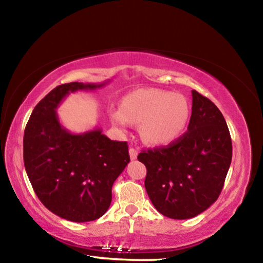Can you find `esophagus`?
Returning <instances> with one entry per match:
<instances>
[{"instance_id":"1","label":"esophagus","mask_w":263,"mask_h":263,"mask_svg":"<svg viewBox=\"0 0 263 263\" xmlns=\"http://www.w3.org/2000/svg\"><path fill=\"white\" fill-rule=\"evenodd\" d=\"M128 153H130L131 160H136V159H137V157H138V151H137V149L131 147L130 149H128Z\"/></svg>"}]
</instances>
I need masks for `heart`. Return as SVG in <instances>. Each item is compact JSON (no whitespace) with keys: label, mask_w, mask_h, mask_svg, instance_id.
I'll return each instance as SVG.
<instances>
[{"label":"heart","mask_w":263,"mask_h":263,"mask_svg":"<svg viewBox=\"0 0 263 263\" xmlns=\"http://www.w3.org/2000/svg\"><path fill=\"white\" fill-rule=\"evenodd\" d=\"M190 108L184 96L162 89H138L123 97L121 109L111 110L116 126L126 131L128 124L139 125L141 139L152 146L174 142L184 132Z\"/></svg>","instance_id":"1"}]
</instances>
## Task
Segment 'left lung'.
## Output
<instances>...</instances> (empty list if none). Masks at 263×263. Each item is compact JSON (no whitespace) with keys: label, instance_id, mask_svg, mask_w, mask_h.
I'll list each match as a JSON object with an SVG mask.
<instances>
[{"label":"left lung","instance_id":"1","mask_svg":"<svg viewBox=\"0 0 263 263\" xmlns=\"http://www.w3.org/2000/svg\"><path fill=\"white\" fill-rule=\"evenodd\" d=\"M188 131L167 147L142 151L147 168L145 188L163 216L189 219L217 201L232 160V141L225 118L196 90Z\"/></svg>","mask_w":263,"mask_h":263}]
</instances>
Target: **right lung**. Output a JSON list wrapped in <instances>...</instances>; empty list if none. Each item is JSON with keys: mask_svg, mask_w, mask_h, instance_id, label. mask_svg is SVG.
<instances>
[{"mask_svg": "<svg viewBox=\"0 0 263 263\" xmlns=\"http://www.w3.org/2000/svg\"><path fill=\"white\" fill-rule=\"evenodd\" d=\"M109 82L58 86L35 105L24 131V166L35 195L51 212L70 221H91L104 215L114 182L130 155L126 141L111 140L99 127L69 132L57 109L70 92L95 90Z\"/></svg>", "mask_w": 263, "mask_h": 263, "instance_id": "obj_1", "label": "right lung"}]
</instances>
